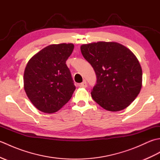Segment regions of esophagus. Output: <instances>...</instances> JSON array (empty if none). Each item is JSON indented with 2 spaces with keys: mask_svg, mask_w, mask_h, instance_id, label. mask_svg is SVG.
Listing matches in <instances>:
<instances>
[{
  "mask_svg": "<svg viewBox=\"0 0 160 160\" xmlns=\"http://www.w3.org/2000/svg\"><path fill=\"white\" fill-rule=\"evenodd\" d=\"M87 83L86 82V80H84L82 83L80 84V87H87Z\"/></svg>",
  "mask_w": 160,
  "mask_h": 160,
  "instance_id": "34e87169",
  "label": "esophagus"
}]
</instances>
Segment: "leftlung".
Listing matches in <instances>:
<instances>
[{"instance_id": "obj_1", "label": "left lung", "mask_w": 160, "mask_h": 160, "mask_svg": "<svg viewBox=\"0 0 160 160\" xmlns=\"http://www.w3.org/2000/svg\"><path fill=\"white\" fill-rule=\"evenodd\" d=\"M80 50L96 75V84L91 92L93 100L110 111L129 106L142 88V71L136 56L113 42L83 45Z\"/></svg>"}]
</instances>
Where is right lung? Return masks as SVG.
I'll use <instances>...</instances> for the list:
<instances>
[{
  "mask_svg": "<svg viewBox=\"0 0 160 160\" xmlns=\"http://www.w3.org/2000/svg\"><path fill=\"white\" fill-rule=\"evenodd\" d=\"M73 44L51 45L33 56L24 73V89L36 108L52 113L67 103L76 89L66 64Z\"/></svg>",
  "mask_w": 160,
  "mask_h": 160,
  "instance_id": "add662e5",
  "label": "right lung"
}]
</instances>
